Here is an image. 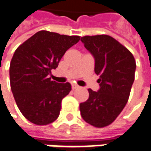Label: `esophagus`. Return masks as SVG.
<instances>
[{
    "instance_id": "1",
    "label": "esophagus",
    "mask_w": 151,
    "mask_h": 151,
    "mask_svg": "<svg viewBox=\"0 0 151 151\" xmlns=\"http://www.w3.org/2000/svg\"><path fill=\"white\" fill-rule=\"evenodd\" d=\"M72 88H73V90H74V89L79 88V86H78V85H77V84H74V83H73V84H72Z\"/></svg>"
}]
</instances>
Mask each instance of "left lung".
I'll return each instance as SVG.
<instances>
[{
  "label": "left lung",
  "instance_id": "8db88e82",
  "mask_svg": "<svg viewBox=\"0 0 151 151\" xmlns=\"http://www.w3.org/2000/svg\"><path fill=\"white\" fill-rule=\"evenodd\" d=\"M81 42L94 57L100 89H89L79 105L83 119L96 127L112 123L127 104L133 84L136 61L129 50L108 35L85 36Z\"/></svg>",
  "mask_w": 151,
  "mask_h": 151
}]
</instances>
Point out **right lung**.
<instances>
[{"label": "right lung", "instance_id": "add662e5", "mask_svg": "<svg viewBox=\"0 0 151 151\" xmlns=\"http://www.w3.org/2000/svg\"><path fill=\"white\" fill-rule=\"evenodd\" d=\"M79 40L78 36L39 31L15 50L9 66L10 87L18 108L31 123L46 125L60 115L71 85L51 81L49 75Z\"/></svg>", "mask_w": 151, "mask_h": 151}]
</instances>
